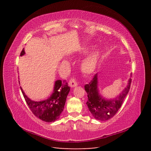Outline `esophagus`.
Returning a JSON list of instances; mask_svg holds the SVG:
<instances>
[{"label":"esophagus","mask_w":151,"mask_h":151,"mask_svg":"<svg viewBox=\"0 0 151 151\" xmlns=\"http://www.w3.org/2000/svg\"><path fill=\"white\" fill-rule=\"evenodd\" d=\"M68 84H69V86L71 87V88H75V87L77 86V83L75 79H71L69 81V83H68Z\"/></svg>","instance_id":"34e87169"}]
</instances>
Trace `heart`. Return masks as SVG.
<instances>
[{"label": "heart", "mask_w": 151, "mask_h": 151, "mask_svg": "<svg viewBox=\"0 0 151 151\" xmlns=\"http://www.w3.org/2000/svg\"><path fill=\"white\" fill-rule=\"evenodd\" d=\"M93 48L94 46L93 45L84 46L82 48L81 52L84 53H88ZM101 55V50H96L87 55L81 63L80 68L82 72L85 74H91L93 73L98 67Z\"/></svg>", "instance_id": "b5f03b06"}]
</instances>
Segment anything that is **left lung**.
<instances>
[{"instance_id": "left-lung-1", "label": "left lung", "mask_w": 151, "mask_h": 151, "mask_svg": "<svg viewBox=\"0 0 151 151\" xmlns=\"http://www.w3.org/2000/svg\"><path fill=\"white\" fill-rule=\"evenodd\" d=\"M131 82L132 79L130 78L128 81L127 87L122 93L116 98L111 99H106L99 93L98 74L94 76L93 80L88 84L85 85L84 89L88 98L86 104L95 119L106 121L115 115L129 93Z\"/></svg>"}]
</instances>
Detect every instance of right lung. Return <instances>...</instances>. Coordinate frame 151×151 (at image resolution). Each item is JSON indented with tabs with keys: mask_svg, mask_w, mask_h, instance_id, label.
Here are the masks:
<instances>
[{
	"mask_svg": "<svg viewBox=\"0 0 151 151\" xmlns=\"http://www.w3.org/2000/svg\"><path fill=\"white\" fill-rule=\"evenodd\" d=\"M24 54L23 48L20 56ZM53 88V93L48 99L41 101H35L27 96L21 87L25 101L32 113L40 120L46 122H53L58 119L64 108L67 96L70 91V88L65 81H56Z\"/></svg>",
	"mask_w": 151,
	"mask_h": 151,
	"instance_id": "obj_1",
	"label": "right lung"
}]
</instances>
